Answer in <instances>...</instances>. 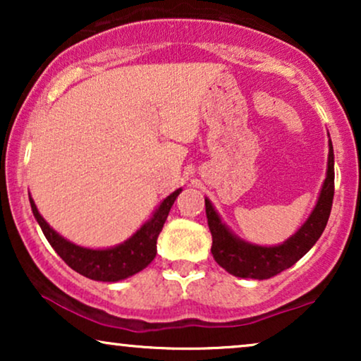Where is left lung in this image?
I'll return each instance as SVG.
<instances>
[{
  "instance_id": "1",
  "label": "left lung",
  "mask_w": 361,
  "mask_h": 361,
  "mask_svg": "<svg viewBox=\"0 0 361 361\" xmlns=\"http://www.w3.org/2000/svg\"><path fill=\"white\" fill-rule=\"evenodd\" d=\"M334 147L329 142V169L317 205L298 233L279 246L245 243L221 224L214 207L205 199V214L212 233V255L221 268L238 278L269 279L290 268L315 245L327 225L334 202Z\"/></svg>"
}]
</instances>
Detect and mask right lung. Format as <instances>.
Listing matches in <instances>:
<instances>
[{
	"label": "right lung",
	"instance_id": "add662e5",
	"mask_svg": "<svg viewBox=\"0 0 361 361\" xmlns=\"http://www.w3.org/2000/svg\"><path fill=\"white\" fill-rule=\"evenodd\" d=\"M180 190L182 189H177L167 199H164L159 209L156 210V214L152 215V219L142 225L130 240L110 250L82 248V246H77L62 238L42 219L34 200L29 199V202H31L32 214L36 216L37 224L41 225L44 236H46L52 248L56 250V253L73 271H77V273H80L88 279L115 283V281L126 279L133 274L140 273L154 259L157 236H159L167 215H169L171 207L177 199V195L180 194Z\"/></svg>",
	"mask_w": 361,
	"mask_h": 361
}]
</instances>
